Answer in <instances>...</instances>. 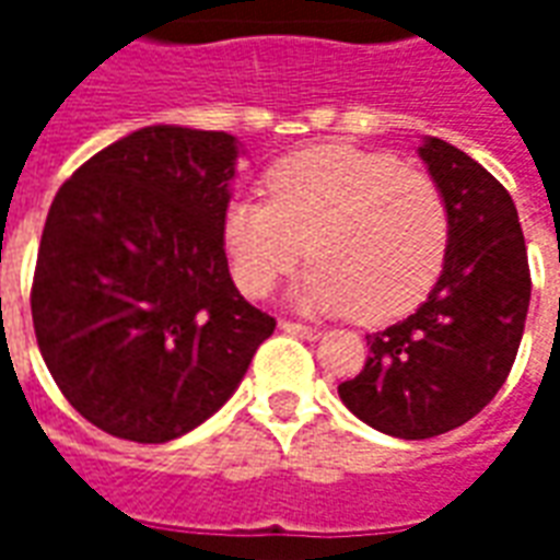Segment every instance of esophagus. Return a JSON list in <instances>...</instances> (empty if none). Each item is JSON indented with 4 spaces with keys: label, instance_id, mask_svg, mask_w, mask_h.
I'll list each match as a JSON object with an SVG mask.
<instances>
[{
    "label": "esophagus",
    "instance_id": "obj_1",
    "mask_svg": "<svg viewBox=\"0 0 560 560\" xmlns=\"http://www.w3.org/2000/svg\"><path fill=\"white\" fill-rule=\"evenodd\" d=\"M279 327L284 329V332H291V336H300V339H308V341H315L324 336L317 327H305V324H296V320H281Z\"/></svg>",
    "mask_w": 560,
    "mask_h": 560
}]
</instances>
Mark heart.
I'll return each mask as SVG.
<instances>
[{"label": "heart", "mask_w": 560, "mask_h": 560, "mask_svg": "<svg viewBox=\"0 0 560 560\" xmlns=\"http://www.w3.org/2000/svg\"><path fill=\"white\" fill-rule=\"evenodd\" d=\"M260 197H236L221 219V245L236 288L267 296L305 257L317 264L296 303L381 324L411 312L441 276L450 207L429 173L389 152L315 147L276 161Z\"/></svg>", "instance_id": "1"}]
</instances>
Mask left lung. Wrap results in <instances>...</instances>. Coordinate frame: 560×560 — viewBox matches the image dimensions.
Segmentation results:
<instances>
[{
  "mask_svg": "<svg viewBox=\"0 0 560 560\" xmlns=\"http://www.w3.org/2000/svg\"><path fill=\"white\" fill-rule=\"evenodd\" d=\"M420 159L450 207L441 279L411 317L365 336L363 372L339 384L348 411L405 441L450 432L494 399L530 303L525 236L504 185L446 140H422Z\"/></svg>",
  "mask_w": 560,
  "mask_h": 560,
  "instance_id": "left-lung-1",
  "label": "left lung"
}]
</instances>
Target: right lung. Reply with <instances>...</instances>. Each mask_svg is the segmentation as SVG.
<instances>
[{"label":"right lung","mask_w":560,"mask_h":560,"mask_svg":"<svg viewBox=\"0 0 560 560\" xmlns=\"http://www.w3.org/2000/svg\"><path fill=\"white\" fill-rule=\"evenodd\" d=\"M240 143L149 126L116 140L54 197L32 324L56 387L102 432L164 444L212 417L272 336L221 245Z\"/></svg>","instance_id":"obj_1"}]
</instances>
